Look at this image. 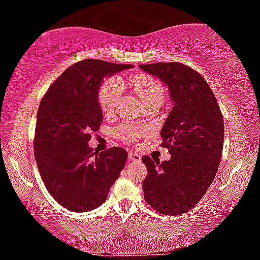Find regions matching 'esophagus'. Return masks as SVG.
Instances as JSON below:
<instances>
[{
	"instance_id": "esophagus-1",
	"label": "esophagus",
	"mask_w": 260,
	"mask_h": 260,
	"mask_svg": "<svg viewBox=\"0 0 260 260\" xmlns=\"http://www.w3.org/2000/svg\"><path fill=\"white\" fill-rule=\"evenodd\" d=\"M128 160L132 161V162H140L142 160V157H140V155L137 154V152H134L131 150L129 152H128Z\"/></svg>"
}]
</instances>
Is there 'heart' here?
<instances>
[{"label": "heart", "mask_w": 260, "mask_h": 260, "mask_svg": "<svg viewBox=\"0 0 260 260\" xmlns=\"http://www.w3.org/2000/svg\"><path fill=\"white\" fill-rule=\"evenodd\" d=\"M129 86L132 87L134 92L138 94L144 103H148L149 100L164 96L162 86L155 77L150 75H137L129 79ZM122 93V84L117 79L106 80L100 87L98 92V103L100 110L105 116H111L115 114L117 108V103L120 100ZM142 134V129L136 123L126 122L117 129V136L122 140H134L137 137Z\"/></svg>", "instance_id": "b5f03b06"}]
</instances>
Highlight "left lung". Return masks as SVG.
Listing matches in <instances>:
<instances>
[{
  "label": "left lung",
  "instance_id": "left-lung-1",
  "mask_svg": "<svg viewBox=\"0 0 260 260\" xmlns=\"http://www.w3.org/2000/svg\"><path fill=\"white\" fill-rule=\"evenodd\" d=\"M140 69L168 86L173 108L161 131L171 160L143 156L148 176L144 199L167 217L183 214L198 205L217 174L224 143V121L208 83L181 62L142 64Z\"/></svg>",
  "mask_w": 260,
  "mask_h": 260
}]
</instances>
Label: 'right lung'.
Returning a JSON list of instances; mask_svg holds the SVG:
<instances>
[{
  "label": "right lung",
  "instance_id": "right-lung-1",
  "mask_svg": "<svg viewBox=\"0 0 260 260\" xmlns=\"http://www.w3.org/2000/svg\"><path fill=\"white\" fill-rule=\"evenodd\" d=\"M132 68L98 59L75 62L51 84L37 111L35 160L52 198L73 212L103 205L127 161V151L88 146L103 114L98 90L103 80Z\"/></svg>",
  "mask_w": 260,
  "mask_h": 260
}]
</instances>
